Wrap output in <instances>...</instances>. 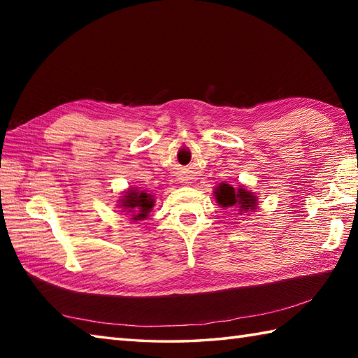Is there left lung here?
Wrapping results in <instances>:
<instances>
[{
    "label": "left lung",
    "instance_id": "obj_1",
    "mask_svg": "<svg viewBox=\"0 0 358 358\" xmlns=\"http://www.w3.org/2000/svg\"><path fill=\"white\" fill-rule=\"evenodd\" d=\"M215 201L224 209H231L234 215H249L258 209V199L245 186L234 187L227 183H220L214 189Z\"/></svg>",
    "mask_w": 358,
    "mask_h": 358
}]
</instances>
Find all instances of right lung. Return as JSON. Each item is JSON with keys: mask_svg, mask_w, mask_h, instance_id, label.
<instances>
[{"mask_svg": "<svg viewBox=\"0 0 358 358\" xmlns=\"http://www.w3.org/2000/svg\"><path fill=\"white\" fill-rule=\"evenodd\" d=\"M154 206L155 195H152L149 191H141L140 187L126 189L117 201V208L124 212V215L131 218L134 223L146 220Z\"/></svg>", "mask_w": 358, "mask_h": 358, "instance_id": "1", "label": "right lung"}]
</instances>
